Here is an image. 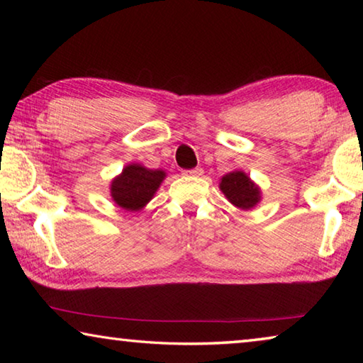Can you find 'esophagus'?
<instances>
[{
  "mask_svg": "<svg viewBox=\"0 0 363 363\" xmlns=\"http://www.w3.org/2000/svg\"><path fill=\"white\" fill-rule=\"evenodd\" d=\"M182 174H184V176H201V174H203V169L196 167V168H194V169H186Z\"/></svg>",
  "mask_w": 363,
  "mask_h": 363,
  "instance_id": "obj_1",
  "label": "esophagus"
}]
</instances>
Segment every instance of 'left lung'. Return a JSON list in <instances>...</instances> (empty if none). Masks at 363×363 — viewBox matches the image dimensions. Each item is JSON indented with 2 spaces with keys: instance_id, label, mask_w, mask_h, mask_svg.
<instances>
[{
  "instance_id": "obj_1",
  "label": "left lung",
  "mask_w": 363,
  "mask_h": 363,
  "mask_svg": "<svg viewBox=\"0 0 363 363\" xmlns=\"http://www.w3.org/2000/svg\"><path fill=\"white\" fill-rule=\"evenodd\" d=\"M219 189L233 206L251 210L261 200V190L243 171H232L220 177Z\"/></svg>"
}]
</instances>
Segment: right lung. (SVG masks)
Returning a JSON list of instances; mask_svg holds the SVG:
<instances>
[{"mask_svg": "<svg viewBox=\"0 0 363 363\" xmlns=\"http://www.w3.org/2000/svg\"><path fill=\"white\" fill-rule=\"evenodd\" d=\"M164 177L167 173L162 169H149L143 164L131 163L110 184V195L123 210L139 211L152 200Z\"/></svg>", "mask_w": 363, "mask_h": 363, "instance_id": "right-lung-1", "label": "right lung"}]
</instances>
